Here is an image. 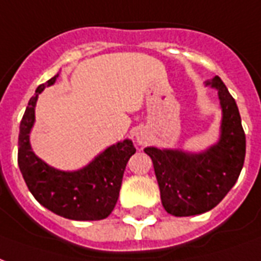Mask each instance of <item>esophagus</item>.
I'll return each mask as SVG.
<instances>
[{"label":"esophagus","instance_id":"esophagus-1","mask_svg":"<svg viewBox=\"0 0 261 261\" xmlns=\"http://www.w3.org/2000/svg\"><path fill=\"white\" fill-rule=\"evenodd\" d=\"M138 142H140V144H144V138H142V137H138Z\"/></svg>","mask_w":261,"mask_h":261}]
</instances>
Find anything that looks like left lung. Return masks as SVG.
Returning <instances> with one entry per match:
<instances>
[{
    "mask_svg": "<svg viewBox=\"0 0 261 261\" xmlns=\"http://www.w3.org/2000/svg\"><path fill=\"white\" fill-rule=\"evenodd\" d=\"M219 90L223 108L221 138L200 155L146 148L153 162L166 212L187 217L209 212L228 194L244 167L246 138L238 106L219 76L209 83Z\"/></svg>",
    "mask_w": 261,
    "mask_h": 261,
    "instance_id": "left-lung-1",
    "label": "left lung"
}]
</instances>
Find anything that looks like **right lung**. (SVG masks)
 <instances>
[{
	"label": "right lung",
	"mask_w": 261,
	"mask_h": 261,
	"mask_svg": "<svg viewBox=\"0 0 261 261\" xmlns=\"http://www.w3.org/2000/svg\"><path fill=\"white\" fill-rule=\"evenodd\" d=\"M57 76L38 86L30 98L20 121L17 141V163L29 191L40 203L58 216L79 221L106 219L119 198L125 165L136 153L128 140L96 156L90 165L79 171L66 173L45 165L33 153L29 133L34 123V106L38 94L47 86H52Z\"/></svg>",
	"instance_id": "right-lung-1"
}]
</instances>
